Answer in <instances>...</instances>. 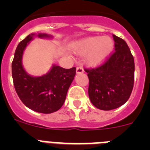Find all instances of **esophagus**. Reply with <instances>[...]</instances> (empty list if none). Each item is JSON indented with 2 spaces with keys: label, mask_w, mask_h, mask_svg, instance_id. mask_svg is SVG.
I'll use <instances>...</instances> for the list:
<instances>
[{
  "label": "esophagus",
  "mask_w": 150,
  "mask_h": 150,
  "mask_svg": "<svg viewBox=\"0 0 150 150\" xmlns=\"http://www.w3.org/2000/svg\"><path fill=\"white\" fill-rule=\"evenodd\" d=\"M83 72H84V70H83L82 66H79V67H76V74H82V73Z\"/></svg>",
  "instance_id": "1"
}]
</instances>
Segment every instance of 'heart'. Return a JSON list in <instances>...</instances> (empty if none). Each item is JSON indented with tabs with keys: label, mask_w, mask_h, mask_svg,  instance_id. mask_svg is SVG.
I'll return each instance as SVG.
<instances>
[{
	"label": "heart",
	"mask_w": 150,
	"mask_h": 150,
	"mask_svg": "<svg viewBox=\"0 0 150 150\" xmlns=\"http://www.w3.org/2000/svg\"><path fill=\"white\" fill-rule=\"evenodd\" d=\"M113 46L114 42L110 37H91L79 41L75 45V52L79 55H88L87 63L98 66L107 59Z\"/></svg>",
	"instance_id": "heart-1"
}]
</instances>
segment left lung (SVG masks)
I'll return each instance as SVG.
<instances>
[{
    "label": "left lung",
    "instance_id": "obj_1",
    "mask_svg": "<svg viewBox=\"0 0 150 150\" xmlns=\"http://www.w3.org/2000/svg\"><path fill=\"white\" fill-rule=\"evenodd\" d=\"M115 51L96 68L86 69L89 85L88 96L95 107L111 110L129 98L134 82V61L126 42L116 35Z\"/></svg>",
    "mask_w": 150,
    "mask_h": 150
}]
</instances>
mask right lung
I'll list each match as a JSON object with an SVG mask.
<instances>
[{
	"mask_svg": "<svg viewBox=\"0 0 150 150\" xmlns=\"http://www.w3.org/2000/svg\"><path fill=\"white\" fill-rule=\"evenodd\" d=\"M34 34H29L18 43L12 62V76L17 95L29 109L41 113L59 110L64 103L67 92L76 74V67L64 69L53 65L50 72L41 76L27 74L22 59L24 50ZM38 38H51L39 34Z\"/></svg>",
	"mask_w": 150,
	"mask_h": 150,
	"instance_id": "obj_1",
	"label": "right lung"
}]
</instances>
